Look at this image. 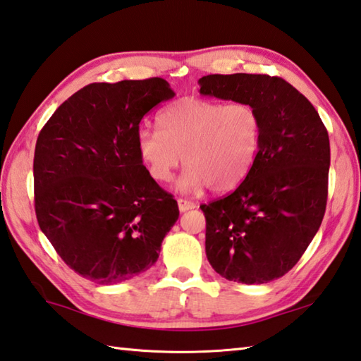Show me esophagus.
Returning <instances> with one entry per match:
<instances>
[{"mask_svg": "<svg viewBox=\"0 0 361 361\" xmlns=\"http://www.w3.org/2000/svg\"><path fill=\"white\" fill-rule=\"evenodd\" d=\"M176 202H178V209L181 211V213H185V211H188V209H192V208H195V203H194V202H190V200H186V199H178Z\"/></svg>", "mask_w": 361, "mask_h": 361, "instance_id": "1", "label": "esophagus"}]
</instances>
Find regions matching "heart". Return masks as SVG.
Returning <instances> with one entry per match:
<instances>
[{
	"mask_svg": "<svg viewBox=\"0 0 361 361\" xmlns=\"http://www.w3.org/2000/svg\"><path fill=\"white\" fill-rule=\"evenodd\" d=\"M159 128L137 131V154L148 176L159 185L173 178L183 161L188 166L178 180L183 192H228L249 175L261 144V117L252 104H228L180 98L161 111Z\"/></svg>",
	"mask_w": 361,
	"mask_h": 361,
	"instance_id": "b5f03b06",
	"label": "heart"
}]
</instances>
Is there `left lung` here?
Here are the masks:
<instances>
[{"mask_svg": "<svg viewBox=\"0 0 361 361\" xmlns=\"http://www.w3.org/2000/svg\"><path fill=\"white\" fill-rule=\"evenodd\" d=\"M199 84L202 95L252 104L263 123L249 175L227 197L200 204L208 261L230 281L267 283L293 269L321 227L329 133L314 106L283 78L208 75Z\"/></svg>", "mask_w": 361, "mask_h": 361, "instance_id": "left-lung-1", "label": "left lung"}]
</instances>
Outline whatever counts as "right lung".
<instances>
[{"label": "right lung", "instance_id": "1", "mask_svg": "<svg viewBox=\"0 0 361 361\" xmlns=\"http://www.w3.org/2000/svg\"><path fill=\"white\" fill-rule=\"evenodd\" d=\"M173 95L162 78L94 82L63 102L39 133L32 167L39 227L70 269L98 285L120 283L157 263L180 216L136 147L140 120Z\"/></svg>", "mask_w": 361, "mask_h": 361}]
</instances>
